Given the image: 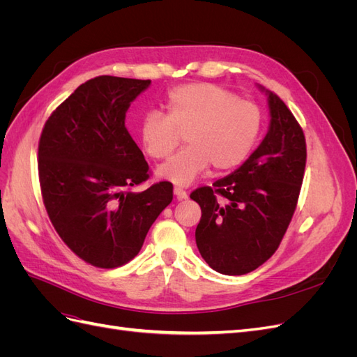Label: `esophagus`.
I'll return each instance as SVG.
<instances>
[{"label": "esophagus", "mask_w": 357, "mask_h": 357, "mask_svg": "<svg viewBox=\"0 0 357 357\" xmlns=\"http://www.w3.org/2000/svg\"><path fill=\"white\" fill-rule=\"evenodd\" d=\"M174 195L177 197V199H186L188 198V192L185 189L176 186L174 188Z\"/></svg>", "instance_id": "34e87169"}]
</instances>
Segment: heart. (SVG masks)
Segmentation results:
<instances>
[{
    "mask_svg": "<svg viewBox=\"0 0 357 357\" xmlns=\"http://www.w3.org/2000/svg\"><path fill=\"white\" fill-rule=\"evenodd\" d=\"M261 110L213 83H188L167 95V114L149 112L139 122V139L149 156L167 158L185 132L188 146L158 167L162 180L188 186L211 164L214 171L240 167L261 132Z\"/></svg>",
    "mask_w": 357,
    "mask_h": 357,
    "instance_id": "heart-1",
    "label": "heart"
}]
</instances>
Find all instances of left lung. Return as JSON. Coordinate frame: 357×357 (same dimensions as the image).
I'll return each instance as SVG.
<instances>
[{
	"label": "left lung",
	"instance_id": "obj_1",
	"mask_svg": "<svg viewBox=\"0 0 357 357\" xmlns=\"http://www.w3.org/2000/svg\"><path fill=\"white\" fill-rule=\"evenodd\" d=\"M266 93L271 122L262 143L232 174L190 193L202 211L198 250L225 275L252 273L275 253L304 180V131L280 96Z\"/></svg>",
	"mask_w": 357,
	"mask_h": 357
}]
</instances>
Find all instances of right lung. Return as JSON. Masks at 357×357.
<instances>
[{
  "mask_svg": "<svg viewBox=\"0 0 357 357\" xmlns=\"http://www.w3.org/2000/svg\"><path fill=\"white\" fill-rule=\"evenodd\" d=\"M150 80L98 75L50 114L38 142V178L49 219L84 262L117 268L142 250L150 226L172 201V185L150 177L125 126L129 105Z\"/></svg>",
  "mask_w": 357,
  "mask_h": 357,
  "instance_id": "obj_1",
  "label": "right lung"
}]
</instances>
